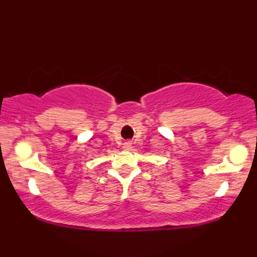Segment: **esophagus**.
<instances>
[{
	"instance_id": "1",
	"label": "esophagus",
	"mask_w": 257,
	"mask_h": 257,
	"mask_svg": "<svg viewBox=\"0 0 257 257\" xmlns=\"http://www.w3.org/2000/svg\"><path fill=\"white\" fill-rule=\"evenodd\" d=\"M123 148H125V149L132 148V141H125V143L123 144Z\"/></svg>"
}]
</instances>
